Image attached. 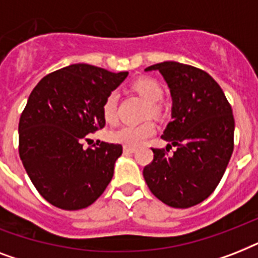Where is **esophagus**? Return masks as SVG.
<instances>
[{
  "label": "esophagus",
  "instance_id": "34e87169",
  "mask_svg": "<svg viewBox=\"0 0 258 258\" xmlns=\"http://www.w3.org/2000/svg\"><path fill=\"white\" fill-rule=\"evenodd\" d=\"M123 150H124V153H128V154H133L137 151V147H131V146H124L123 147Z\"/></svg>",
  "mask_w": 258,
  "mask_h": 258
}]
</instances>
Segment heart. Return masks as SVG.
Segmentation results:
<instances>
[{"mask_svg": "<svg viewBox=\"0 0 258 258\" xmlns=\"http://www.w3.org/2000/svg\"><path fill=\"white\" fill-rule=\"evenodd\" d=\"M133 88L145 99L147 103H150V111L151 113H158L159 107L155 103L161 100L163 96V89L159 86V83L155 82L154 79L141 78L133 83ZM116 104L117 95L116 92L108 93L103 103V115L104 119L108 123H113L116 120ZM155 133V127L151 121H145L141 124H124L120 125L119 128L113 130L109 134L111 139L117 143H121L124 146H131L137 147L142 145L143 142L147 141L150 137H153Z\"/></svg>", "mask_w": 258, "mask_h": 258, "instance_id": "heart-1", "label": "heart"}]
</instances>
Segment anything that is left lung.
I'll list each match as a JSON object with an SVG mask.
<instances>
[{"label": "left lung", "instance_id": "obj_1", "mask_svg": "<svg viewBox=\"0 0 258 258\" xmlns=\"http://www.w3.org/2000/svg\"><path fill=\"white\" fill-rule=\"evenodd\" d=\"M159 71L172 97L171 117L162 139L177 150L153 149L143 169L149 188L171 208L201 204L220 183L234 149L232 107L218 83L196 67L165 61L146 68Z\"/></svg>", "mask_w": 258, "mask_h": 258}]
</instances>
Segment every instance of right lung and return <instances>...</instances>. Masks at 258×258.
Returning <instances> with one entry per match:
<instances>
[{"mask_svg":"<svg viewBox=\"0 0 258 258\" xmlns=\"http://www.w3.org/2000/svg\"><path fill=\"white\" fill-rule=\"evenodd\" d=\"M128 72L72 64L46 75L29 95L18 123V153L44 200L62 210L92 205L112 179L120 145L83 139L105 125L103 103Z\"/></svg>","mask_w":258,"mask_h":258,"instance_id":"add662e5","label":"right lung"}]
</instances>
